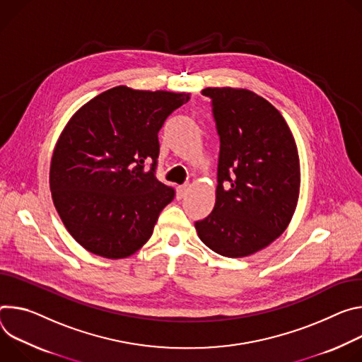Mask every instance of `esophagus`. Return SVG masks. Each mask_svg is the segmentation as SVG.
<instances>
[{
	"mask_svg": "<svg viewBox=\"0 0 362 362\" xmlns=\"http://www.w3.org/2000/svg\"><path fill=\"white\" fill-rule=\"evenodd\" d=\"M187 191H188V184H184V185L178 187V195L180 197H184L187 194Z\"/></svg>",
	"mask_w": 362,
	"mask_h": 362,
	"instance_id": "1",
	"label": "esophagus"
}]
</instances>
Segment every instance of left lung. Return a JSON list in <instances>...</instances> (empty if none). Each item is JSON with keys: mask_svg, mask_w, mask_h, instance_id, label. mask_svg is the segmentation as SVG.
Returning a JSON list of instances; mask_svg holds the SVG:
<instances>
[{"mask_svg": "<svg viewBox=\"0 0 362 362\" xmlns=\"http://www.w3.org/2000/svg\"><path fill=\"white\" fill-rule=\"evenodd\" d=\"M220 135L216 204L195 230L226 257H246L282 234L298 206L300 164L280 112L242 88H207Z\"/></svg>", "mask_w": 362, "mask_h": 362, "instance_id": "obj_1", "label": "left lung"}]
</instances>
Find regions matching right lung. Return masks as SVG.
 <instances>
[{
    "label": "right lung",
    "mask_w": 362,
    "mask_h": 362,
    "mask_svg": "<svg viewBox=\"0 0 362 362\" xmlns=\"http://www.w3.org/2000/svg\"><path fill=\"white\" fill-rule=\"evenodd\" d=\"M189 93L112 88L80 107L50 163L53 204L76 242L106 259L136 253L174 189L155 177L158 132ZM145 162H152L149 170Z\"/></svg>",
    "instance_id": "right-lung-1"
}]
</instances>
